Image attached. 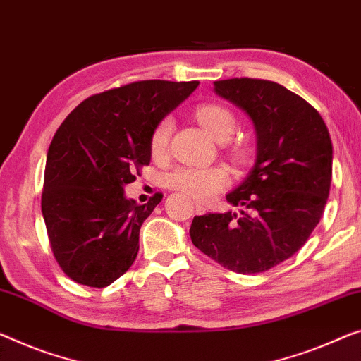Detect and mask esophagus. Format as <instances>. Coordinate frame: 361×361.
<instances>
[{
  "label": "esophagus",
  "instance_id": "34e87169",
  "mask_svg": "<svg viewBox=\"0 0 361 361\" xmlns=\"http://www.w3.org/2000/svg\"><path fill=\"white\" fill-rule=\"evenodd\" d=\"M195 209H196L197 214H206V206H204V204H201V202H195Z\"/></svg>",
  "mask_w": 361,
  "mask_h": 361
}]
</instances>
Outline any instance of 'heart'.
Listing matches in <instances>:
<instances>
[{
    "label": "heart",
    "mask_w": 361,
    "mask_h": 361,
    "mask_svg": "<svg viewBox=\"0 0 361 361\" xmlns=\"http://www.w3.org/2000/svg\"><path fill=\"white\" fill-rule=\"evenodd\" d=\"M196 116L201 126L215 141H227L235 133L236 120L233 113L222 105H199L196 109ZM171 133H173V120L166 116L155 126L152 137H150V149L155 155L165 152ZM227 183L228 173L220 166H211V169L180 166V169L173 170L165 176V185L171 190L181 191L188 196L197 199H207L214 196L215 192L227 186Z\"/></svg>",
    "instance_id": "1"
}]
</instances>
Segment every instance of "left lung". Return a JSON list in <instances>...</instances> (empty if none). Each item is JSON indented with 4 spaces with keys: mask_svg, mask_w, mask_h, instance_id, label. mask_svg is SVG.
Returning a JSON list of instances; mask_svg holds the SVG:
<instances>
[{
    "mask_svg": "<svg viewBox=\"0 0 361 361\" xmlns=\"http://www.w3.org/2000/svg\"><path fill=\"white\" fill-rule=\"evenodd\" d=\"M214 92L252 121L256 162L225 196L243 209L196 215L190 236L225 269L264 272L293 256L319 224L331 190V136L308 102L272 80H215Z\"/></svg>",
    "mask_w": 361,
    "mask_h": 361,
    "instance_id": "1",
    "label": "left lung"
}]
</instances>
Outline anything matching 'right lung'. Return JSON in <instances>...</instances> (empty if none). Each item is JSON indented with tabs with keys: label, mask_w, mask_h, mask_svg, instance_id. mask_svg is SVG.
Here are the masks:
<instances>
[{
	"label": "right lung",
	"mask_w": 361,
	"mask_h": 361,
	"mask_svg": "<svg viewBox=\"0 0 361 361\" xmlns=\"http://www.w3.org/2000/svg\"><path fill=\"white\" fill-rule=\"evenodd\" d=\"M197 80H139L95 94L69 113L48 147L42 214L58 264L74 282L106 287L133 266L139 230L162 197L125 196L150 162L155 126Z\"/></svg>",
	"instance_id": "add662e5"
}]
</instances>
